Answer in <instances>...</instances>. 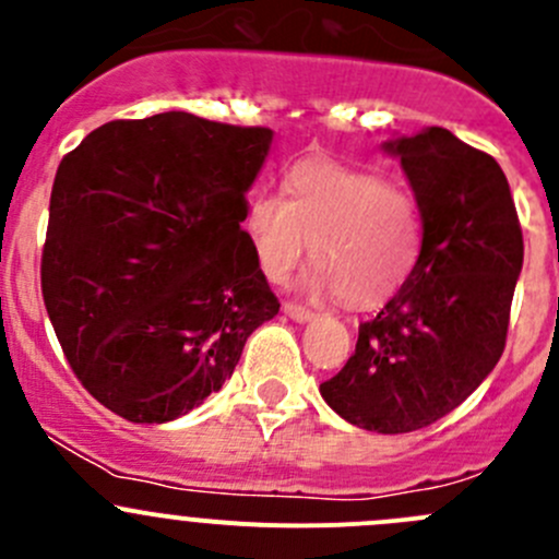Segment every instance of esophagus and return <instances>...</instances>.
Returning <instances> with one entry per match:
<instances>
[{
  "instance_id": "esophagus-1",
  "label": "esophagus",
  "mask_w": 559,
  "mask_h": 559,
  "mask_svg": "<svg viewBox=\"0 0 559 559\" xmlns=\"http://www.w3.org/2000/svg\"><path fill=\"white\" fill-rule=\"evenodd\" d=\"M284 313L289 316V319L300 321V324H306V321L316 319L313 311H308V308H302V306H295V302H284Z\"/></svg>"
}]
</instances>
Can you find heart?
Masks as SVG:
<instances>
[{"label": "heart", "instance_id": "b5f03b06", "mask_svg": "<svg viewBox=\"0 0 559 559\" xmlns=\"http://www.w3.org/2000/svg\"><path fill=\"white\" fill-rule=\"evenodd\" d=\"M286 189L289 197L257 191L246 207V233L267 278L284 281L313 240L319 264L308 289H337L348 306H373L408 281L421 251L414 197L381 175L330 162L295 167Z\"/></svg>", "mask_w": 559, "mask_h": 559}]
</instances>
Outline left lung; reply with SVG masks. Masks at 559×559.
Here are the masks:
<instances>
[{
  "label": "left lung",
  "mask_w": 559,
  "mask_h": 559,
  "mask_svg": "<svg viewBox=\"0 0 559 559\" xmlns=\"http://www.w3.org/2000/svg\"><path fill=\"white\" fill-rule=\"evenodd\" d=\"M400 159L421 216L408 281L359 324L346 368L319 386L337 416L370 432H414L465 403L506 348L522 273V229L492 156L449 129L381 143Z\"/></svg>",
  "instance_id": "8db88e82"
}]
</instances>
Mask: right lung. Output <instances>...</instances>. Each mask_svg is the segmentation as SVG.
Listing matches in <instances>:
<instances>
[{"label": "right lung", "mask_w": 559, "mask_h": 559, "mask_svg": "<svg viewBox=\"0 0 559 559\" xmlns=\"http://www.w3.org/2000/svg\"><path fill=\"white\" fill-rule=\"evenodd\" d=\"M273 129L183 110L94 129L50 191L43 297L81 384L134 425L205 403L281 302L240 229Z\"/></svg>", "instance_id": "right-lung-1"}]
</instances>
